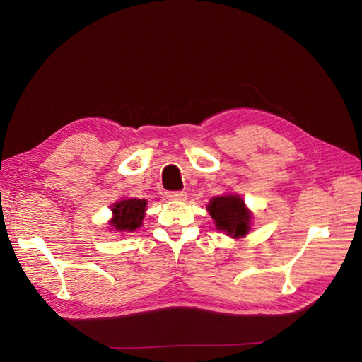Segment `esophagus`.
<instances>
[{"mask_svg": "<svg viewBox=\"0 0 362 362\" xmlns=\"http://www.w3.org/2000/svg\"><path fill=\"white\" fill-rule=\"evenodd\" d=\"M166 196L169 199H175V201H184L187 198V193L185 192H168Z\"/></svg>", "mask_w": 362, "mask_h": 362, "instance_id": "esophagus-1", "label": "esophagus"}]
</instances>
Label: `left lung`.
Instances as JSON below:
<instances>
[{
    "label": "left lung",
    "mask_w": 362,
    "mask_h": 362,
    "mask_svg": "<svg viewBox=\"0 0 362 362\" xmlns=\"http://www.w3.org/2000/svg\"><path fill=\"white\" fill-rule=\"evenodd\" d=\"M206 210L214 221L216 229L233 238L245 237L250 229L252 214L238 194H225L213 198Z\"/></svg>",
    "instance_id": "obj_1"
}]
</instances>
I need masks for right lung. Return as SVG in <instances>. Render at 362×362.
I'll use <instances>...</instances> for the list:
<instances>
[{
  "mask_svg": "<svg viewBox=\"0 0 362 362\" xmlns=\"http://www.w3.org/2000/svg\"><path fill=\"white\" fill-rule=\"evenodd\" d=\"M113 218L110 222L112 228L117 233H133L139 226H141V221L146 211L145 199H122L112 206Z\"/></svg>",
  "mask_w": 362,
  "mask_h": 362,
  "instance_id": "right-lung-1",
  "label": "right lung"
}]
</instances>
